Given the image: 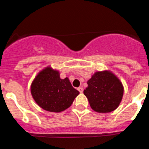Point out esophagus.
<instances>
[{"instance_id":"obj_1","label":"esophagus","mask_w":149,"mask_h":149,"mask_svg":"<svg viewBox=\"0 0 149 149\" xmlns=\"http://www.w3.org/2000/svg\"><path fill=\"white\" fill-rule=\"evenodd\" d=\"M77 90H78L81 93H82L83 92H84V89H83L82 87H78V88H77Z\"/></svg>"}]
</instances>
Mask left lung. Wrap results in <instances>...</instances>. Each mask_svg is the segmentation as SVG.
I'll use <instances>...</instances> for the list:
<instances>
[{"mask_svg": "<svg viewBox=\"0 0 149 149\" xmlns=\"http://www.w3.org/2000/svg\"><path fill=\"white\" fill-rule=\"evenodd\" d=\"M84 90L91 108L98 113H110L119 106L124 94L122 81L110 70L98 71L87 81Z\"/></svg>", "mask_w": 149, "mask_h": 149, "instance_id": "obj_1", "label": "left lung"}]
</instances>
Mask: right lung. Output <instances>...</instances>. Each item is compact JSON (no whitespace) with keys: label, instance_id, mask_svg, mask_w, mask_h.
Wrapping results in <instances>:
<instances>
[{"label":"right lung","instance_id":"1","mask_svg":"<svg viewBox=\"0 0 149 149\" xmlns=\"http://www.w3.org/2000/svg\"><path fill=\"white\" fill-rule=\"evenodd\" d=\"M60 74L57 69L47 66L39 71L30 86L35 102L46 111H64L80 93L72 86L68 77L61 79Z\"/></svg>","mask_w":149,"mask_h":149}]
</instances>
